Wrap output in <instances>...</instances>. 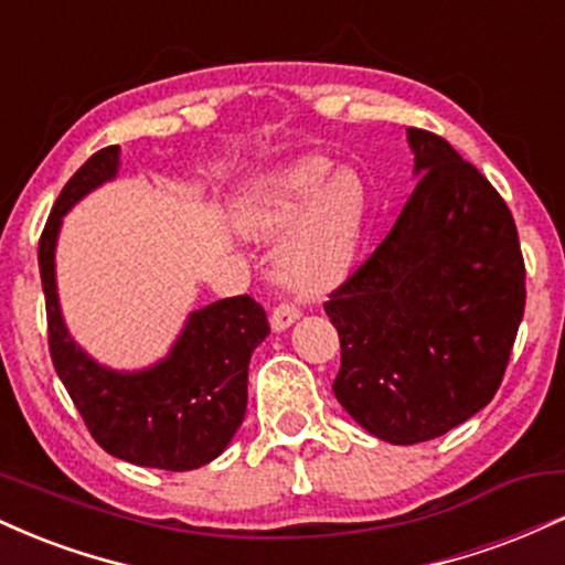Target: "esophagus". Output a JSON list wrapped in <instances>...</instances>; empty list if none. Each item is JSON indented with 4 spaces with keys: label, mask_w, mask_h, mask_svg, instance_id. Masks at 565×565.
Returning a JSON list of instances; mask_svg holds the SVG:
<instances>
[{
    "label": "esophagus",
    "mask_w": 565,
    "mask_h": 565,
    "mask_svg": "<svg viewBox=\"0 0 565 565\" xmlns=\"http://www.w3.org/2000/svg\"><path fill=\"white\" fill-rule=\"evenodd\" d=\"M297 319H300V310H297L295 305H278V308H274V313H270V329H274V332H284V329H289Z\"/></svg>",
    "instance_id": "obj_1"
}]
</instances>
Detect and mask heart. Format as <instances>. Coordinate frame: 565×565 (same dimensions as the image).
<instances>
[{
	"label": "heart",
	"instance_id": "b5f03b06",
	"mask_svg": "<svg viewBox=\"0 0 565 565\" xmlns=\"http://www.w3.org/2000/svg\"><path fill=\"white\" fill-rule=\"evenodd\" d=\"M308 157L270 174L233 206V225L249 238L287 231L276 249V270L289 287L321 291L353 268L369 217V185L353 167Z\"/></svg>",
	"mask_w": 565,
	"mask_h": 565
}]
</instances>
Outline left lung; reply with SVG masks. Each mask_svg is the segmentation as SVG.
I'll return each mask as SVG.
<instances>
[{
    "label": "left lung",
    "instance_id": "1",
    "mask_svg": "<svg viewBox=\"0 0 565 565\" xmlns=\"http://www.w3.org/2000/svg\"><path fill=\"white\" fill-rule=\"evenodd\" d=\"M417 188L323 305L340 334L332 391L374 438L423 444L494 398L526 305L512 215L470 161L406 127Z\"/></svg>",
    "mask_w": 565,
    "mask_h": 565
}]
</instances>
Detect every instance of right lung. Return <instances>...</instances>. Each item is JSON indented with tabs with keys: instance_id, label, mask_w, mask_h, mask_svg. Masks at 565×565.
Here are the masks:
<instances>
[{
	"instance_id": "obj_1",
	"label": "right lung",
	"mask_w": 565,
	"mask_h": 565,
	"mask_svg": "<svg viewBox=\"0 0 565 565\" xmlns=\"http://www.w3.org/2000/svg\"><path fill=\"white\" fill-rule=\"evenodd\" d=\"M119 146L97 151L57 196L42 238L50 355L84 425L111 457L140 468L196 470L228 449L246 414V374L270 334L252 297H228L188 313L170 353L142 369H111L84 350L66 327L57 297L55 249L71 206L119 174Z\"/></svg>"
}]
</instances>
